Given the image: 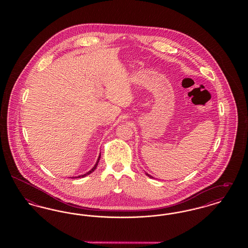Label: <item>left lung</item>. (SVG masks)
<instances>
[{
	"label": "left lung",
	"mask_w": 248,
	"mask_h": 248,
	"mask_svg": "<svg viewBox=\"0 0 248 248\" xmlns=\"http://www.w3.org/2000/svg\"><path fill=\"white\" fill-rule=\"evenodd\" d=\"M146 175H147V176H148V177H152V176H151V175H149V174H148V173H146Z\"/></svg>",
	"instance_id": "left-lung-1"
}]
</instances>
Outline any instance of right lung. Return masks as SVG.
<instances>
[{"label": "right lung", "mask_w": 248, "mask_h": 248, "mask_svg": "<svg viewBox=\"0 0 248 248\" xmlns=\"http://www.w3.org/2000/svg\"><path fill=\"white\" fill-rule=\"evenodd\" d=\"M99 159H100V154H99V156H98V159H97V161H96V163H95V165H94V167L90 170V171H88L86 174H84V175H82V176H78V177H72V178H78V177H84L85 176H87V175H89V174H91L92 172H94V169L96 168V166H97V164H98V162H99Z\"/></svg>", "instance_id": "add662e5"}]
</instances>
